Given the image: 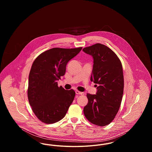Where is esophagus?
Returning <instances> with one entry per match:
<instances>
[{
    "label": "esophagus",
    "mask_w": 152,
    "mask_h": 152,
    "mask_svg": "<svg viewBox=\"0 0 152 152\" xmlns=\"http://www.w3.org/2000/svg\"><path fill=\"white\" fill-rule=\"evenodd\" d=\"M75 92H76V94H81V95H84V92H80L79 91H75Z\"/></svg>",
    "instance_id": "obj_1"
}]
</instances>
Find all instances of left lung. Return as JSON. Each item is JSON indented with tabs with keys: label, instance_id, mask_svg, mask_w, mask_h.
I'll return each mask as SVG.
<instances>
[{
	"label": "left lung",
	"instance_id": "1",
	"mask_svg": "<svg viewBox=\"0 0 152 152\" xmlns=\"http://www.w3.org/2000/svg\"><path fill=\"white\" fill-rule=\"evenodd\" d=\"M83 51L94 58L91 81L98 85L96 94H87L88 102L84 113L91 123L105 126L113 120L122 101V64L113 51L101 44L86 47Z\"/></svg>",
	"mask_w": 152,
	"mask_h": 152
}]
</instances>
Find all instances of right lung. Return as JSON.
Returning <instances> with one entry per match:
<instances>
[{
    "label": "right lung",
    "instance_id": "obj_1",
    "mask_svg": "<svg viewBox=\"0 0 152 152\" xmlns=\"http://www.w3.org/2000/svg\"><path fill=\"white\" fill-rule=\"evenodd\" d=\"M81 49L51 48L34 61L29 74L28 98L32 111L43 123L59 121L72 103L75 92L58 87L57 81L65 75L68 62Z\"/></svg>",
    "mask_w": 152,
    "mask_h": 152
}]
</instances>
